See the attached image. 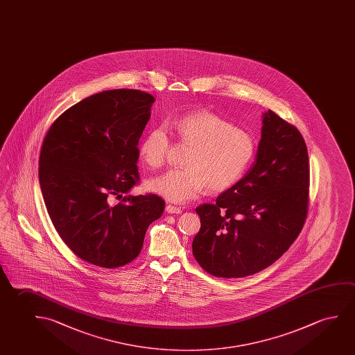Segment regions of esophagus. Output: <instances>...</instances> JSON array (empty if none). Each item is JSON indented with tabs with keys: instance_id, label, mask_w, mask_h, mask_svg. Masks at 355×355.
<instances>
[{
	"instance_id": "esophagus-1",
	"label": "esophagus",
	"mask_w": 355,
	"mask_h": 355,
	"mask_svg": "<svg viewBox=\"0 0 355 355\" xmlns=\"http://www.w3.org/2000/svg\"><path fill=\"white\" fill-rule=\"evenodd\" d=\"M166 211L168 214H180L182 213V209L178 207H175V205H166Z\"/></svg>"
}]
</instances>
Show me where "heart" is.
Segmentation results:
<instances>
[{
    "mask_svg": "<svg viewBox=\"0 0 355 355\" xmlns=\"http://www.w3.org/2000/svg\"><path fill=\"white\" fill-rule=\"evenodd\" d=\"M180 141L191 145L183 168L171 169L148 182V189L175 204L197 198L204 188L221 191L234 186L256 153L251 132L234 126L209 110L191 112L169 123ZM168 131L158 125L148 131L140 145V157L151 168H159L169 151Z\"/></svg>",
    "mask_w": 355,
    "mask_h": 355,
    "instance_id": "heart-1",
    "label": "heart"
}]
</instances>
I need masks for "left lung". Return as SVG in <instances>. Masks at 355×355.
<instances>
[{
    "label": "left lung",
    "instance_id": "left-lung-1",
    "mask_svg": "<svg viewBox=\"0 0 355 355\" xmlns=\"http://www.w3.org/2000/svg\"><path fill=\"white\" fill-rule=\"evenodd\" d=\"M310 197L305 140L294 125L268 110L256 162L215 204L196 209L200 230L193 254L218 278H243L273 264L304 227Z\"/></svg>",
    "mask_w": 355,
    "mask_h": 355
}]
</instances>
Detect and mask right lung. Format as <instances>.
Instances as JSON below:
<instances>
[{"label":"right lung","mask_w":355,"mask_h":355,"mask_svg":"<svg viewBox=\"0 0 355 355\" xmlns=\"http://www.w3.org/2000/svg\"><path fill=\"white\" fill-rule=\"evenodd\" d=\"M153 102L139 89L97 93L65 110L44 137L39 182L45 207L61 240L93 266L132 262L148 225L164 214L156 194L124 197L140 180L137 145Z\"/></svg>","instance_id":"right-lung-1"}]
</instances>
